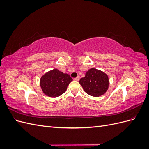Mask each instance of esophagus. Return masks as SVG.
I'll list each match as a JSON object with an SVG mask.
<instances>
[{"instance_id":"esophagus-1","label":"esophagus","mask_w":149,"mask_h":149,"mask_svg":"<svg viewBox=\"0 0 149 149\" xmlns=\"http://www.w3.org/2000/svg\"><path fill=\"white\" fill-rule=\"evenodd\" d=\"M79 76H77V77H76V78H74V80L76 81H79Z\"/></svg>"}]
</instances>
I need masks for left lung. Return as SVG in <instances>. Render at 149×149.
<instances>
[{
  "instance_id": "8db88e82",
  "label": "left lung",
  "mask_w": 149,
  "mask_h": 149,
  "mask_svg": "<svg viewBox=\"0 0 149 149\" xmlns=\"http://www.w3.org/2000/svg\"><path fill=\"white\" fill-rule=\"evenodd\" d=\"M84 91L89 95L99 97L104 94L109 87V78L104 72L91 68L79 81Z\"/></svg>"
}]
</instances>
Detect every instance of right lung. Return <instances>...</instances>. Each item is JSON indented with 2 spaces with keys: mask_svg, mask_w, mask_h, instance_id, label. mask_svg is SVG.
<instances>
[{
  "mask_svg": "<svg viewBox=\"0 0 149 149\" xmlns=\"http://www.w3.org/2000/svg\"><path fill=\"white\" fill-rule=\"evenodd\" d=\"M72 81L73 79L68 74L54 69L42 76L40 86L47 96L56 97L66 91L68 86Z\"/></svg>",
  "mask_w": 149,
  "mask_h": 149,
  "instance_id": "add662e5",
  "label": "right lung"
}]
</instances>
